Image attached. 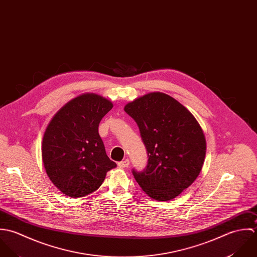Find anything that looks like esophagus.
Here are the masks:
<instances>
[{"mask_svg":"<svg viewBox=\"0 0 257 257\" xmlns=\"http://www.w3.org/2000/svg\"><path fill=\"white\" fill-rule=\"evenodd\" d=\"M129 164H130L129 160H128V159H126V160H124V161L119 162V163H118V166H119L120 168H127V167L129 166Z\"/></svg>","mask_w":257,"mask_h":257,"instance_id":"esophagus-1","label":"esophagus"}]
</instances>
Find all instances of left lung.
<instances>
[{
	"mask_svg": "<svg viewBox=\"0 0 257 257\" xmlns=\"http://www.w3.org/2000/svg\"><path fill=\"white\" fill-rule=\"evenodd\" d=\"M137 123L148 154L142 172L132 173L156 201H170L198 178L205 161L204 132L194 115L173 97L152 92L126 104Z\"/></svg>",
	"mask_w": 257,
	"mask_h": 257,
	"instance_id": "8db88e82",
	"label": "left lung"
}]
</instances>
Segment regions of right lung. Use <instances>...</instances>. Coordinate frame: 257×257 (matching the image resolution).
<instances>
[{"label":"right lung","instance_id":"obj_1","mask_svg":"<svg viewBox=\"0 0 257 257\" xmlns=\"http://www.w3.org/2000/svg\"><path fill=\"white\" fill-rule=\"evenodd\" d=\"M113 104L97 94L79 95L61 107L48 125L42 147L53 185L71 198L96 191L117 165L105 152L98 126Z\"/></svg>","mask_w":257,"mask_h":257}]
</instances>
